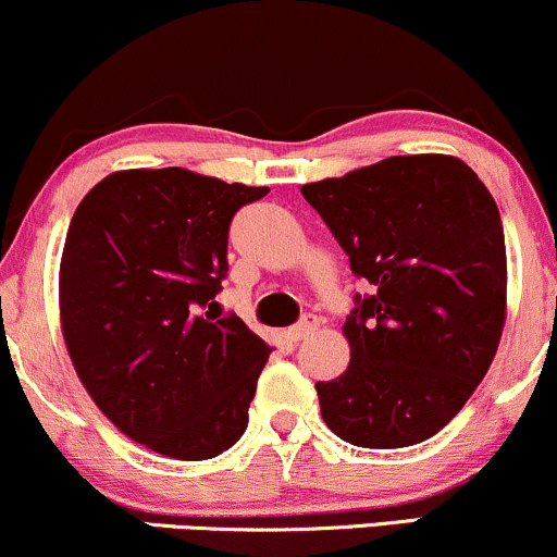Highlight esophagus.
<instances>
[{
	"instance_id": "34e87169",
	"label": "esophagus",
	"mask_w": 557,
	"mask_h": 557,
	"mask_svg": "<svg viewBox=\"0 0 557 557\" xmlns=\"http://www.w3.org/2000/svg\"><path fill=\"white\" fill-rule=\"evenodd\" d=\"M317 327H319V317L306 314V317H300L298 324H293V327L287 330V337H290V341H296V343L306 341L309 335H314Z\"/></svg>"
}]
</instances>
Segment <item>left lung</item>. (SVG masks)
Segmentation results:
<instances>
[{
	"label": "left lung",
	"mask_w": 557,
	"mask_h": 557,
	"mask_svg": "<svg viewBox=\"0 0 557 557\" xmlns=\"http://www.w3.org/2000/svg\"><path fill=\"white\" fill-rule=\"evenodd\" d=\"M372 285L345 319L348 369L317 382L322 419L350 445L430 440L495 359L505 235L495 198L456 157H389L300 188Z\"/></svg>",
	"instance_id": "left-lung-1"
}]
</instances>
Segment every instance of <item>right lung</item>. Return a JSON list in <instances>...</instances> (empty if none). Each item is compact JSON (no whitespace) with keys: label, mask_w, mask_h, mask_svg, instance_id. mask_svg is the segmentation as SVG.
I'll return each instance as SVG.
<instances>
[{"label":"right lung","mask_w":557,"mask_h":557,"mask_svg":"<svg viewBox=\"0 0 557 557\" xmlns=\"http://www.w3.org/2000/svg\"><path fill=\"white\" fill-rule=\"evenodd\" d=\"M270 188L181 168L112 172L75 209L60 267L67 354L107 419L177 461L233 447L272 348L220 317L235 212Z\"/></svg>","instance_id":"obj_1"}]
</instances>
